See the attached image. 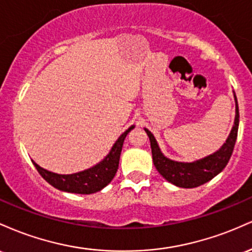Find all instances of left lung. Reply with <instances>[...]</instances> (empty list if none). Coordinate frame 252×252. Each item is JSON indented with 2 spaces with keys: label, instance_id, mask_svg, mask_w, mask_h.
Here are the masks:
<instances>
[{
  "label": "left lung",
  "instance_id": "1",
  "mask_svg": "<svg viewBox=\"0 0 252 252\" xmlns=\"http://www.w3.org/2000/svg\"><path fill=\"white\" fill-rule=\"evenodd\" d=\"M236 99V118L235 126L231 130L230 136L227 137L226 142L215 154L207 156L202 160L195 161L192 163H184L172 161L169 158H164L155 137L148 129H146L147 135L149 136L150 147H152L153 162L158 169V172L166 179L170 184L175 185L182 189H194V187L204 185L205 182L212 180L216 175H218L222 169L225 168L231 155H232L233 148L238 134V124H239V110L238 104Z\"/></svg>",
  "mask_w": 252,
  "mask_h": 252
}]
</instances>
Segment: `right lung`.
I'll return each instance as SVG.
<instances>
[{"mask_svg": "<svg viewBox=\"0 0 252 252\" xmlns=\"http://www.w3.org/2000/svg\"><path fill=\"white\" fill-rule=\"evenodd\" d=\"M134 126L129 128L126 132L121 135V137L118 138L116 143L112 147L111 152L109 153V155L104 158L102 162L88 170H84V172L71 175H60L41 168L35 162L33 163L37 172H39V174L48 184H51L52 186L56 187L58 189L70 193H77V194L96 193L98 190L104 189L114 179L118 169L124 138H126V136L128 135V132Z\"/></svg>", "mask_w": 252, "mask_h": 252, "instance_id": "right-lung-1", "label": "right lung"}]
</instances>
